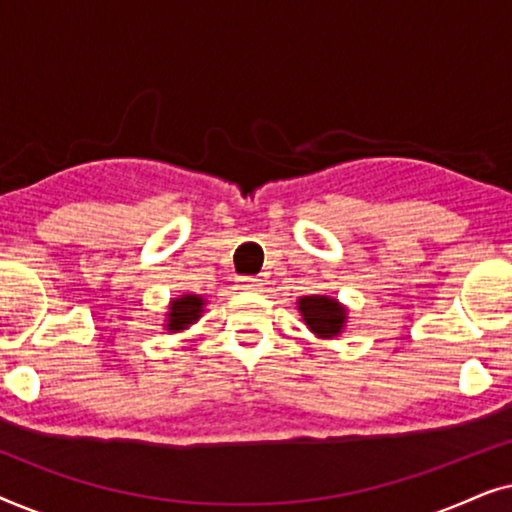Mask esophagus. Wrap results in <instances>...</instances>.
<instances>
[{
  "mask_svg": "<svg viewBox=\"0 0 512 512\" xmlns=\"http://www.w3.org/2000/svg\"><path fill=\"white\" fill-rule=\"evenodd\" d=\"M237 289L242 291H261L263 282L256 277H237Z\"/></svg>",
  "mask_w": 512,
  "mask_h": 512,
  "instance_id": "esophagus-1",
  "label": "esophagus"
}]
</instances>
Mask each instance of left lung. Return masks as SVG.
I'll return each mask as SVG.
<instances>
[{
	"mask_svg": "<svg viewBox=\"0 0 512 512\" xmlns=\"http://www.w3.org/2000/svg\"><path fill=\"white\" fill-rule=\"evenodd\" d=\"M298 312L303 317L305 326L321 340H333L342 335L349 321L347 305H342L333 296H303L298 298Z\"/></svg>",
	"mask_w": 512,
	"mask_h": 512,
	"instance_id": "obj_1",
	"label": "left lung"
}]
</instances>
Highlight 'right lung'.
<instances>
[{
  "instance_id": "1",
  "label": "right lung",
  "mask_w": 512,
  "mask_h": 512,
  "mask_svg": "<svg viewBox=\"0 0 512 512\" xmlns=\"http://www.w3.org/2000/svg\"><path fill=\"white\" fill-rule=\"evenodd\" d=\"M205 305L207 300L198 296V293H184V296L172 298L165 312V331L167 333L186 331L188 326H193L195 321L202 317Z\"/></svg>"
}]
</instances>
